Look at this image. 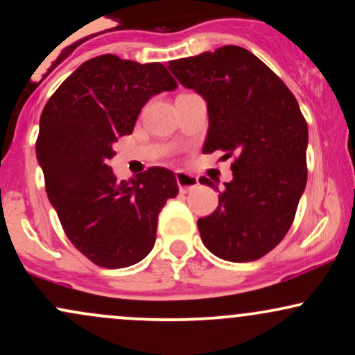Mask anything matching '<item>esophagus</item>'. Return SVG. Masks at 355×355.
Returning <instances> with one entry per match:
<instances>
[{"label":"esophagus","instance_id":"obj_1","mask_svg":"<svg viewBox=\"0 0 355 355\" xmlns=\"http://www.w3.org/2000/svg\"><path fill=\"white\" fill-rule=\"evenodd\" d=\"M177 183L178 189H180L182 193H187V191L195 190L198 187V178L193 177V175L185 173V172H177Z\"/></svg>","mask_w":355,"mask_h":355}]
</instances>
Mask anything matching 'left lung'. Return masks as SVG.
Masks as SVG:
<instances>
[{
  "label": "left lung",
  "mask_w": 355,
  "mask_h": 355,
  "mask_svg": "<svg viewBox=\"0 0 355 355\" xmlns=\"http://www.w3.org/2000/svg\"><path fill=\"white\" fill-rule=\"evenodd\" d=\"M168 70L205 100L203 153L235 157L217 210L198 218L202 242L229 262L260 259L291 229L307 183L309 130L299 103L266 63L234 44L168 61ZM200 183L215 189L205 177Z\"/></svg>",
  "instance_id": "left-lung-1"
}]
</instances>
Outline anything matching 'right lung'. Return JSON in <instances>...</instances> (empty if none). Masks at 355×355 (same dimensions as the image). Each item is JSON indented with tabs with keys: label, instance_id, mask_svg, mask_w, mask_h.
<instances>
[{
	"label": "right lung",
	"instance_id": "1",
	"mask_svg": "<svg viewBox=\"0 0 355 355\" xmlns=\"http://www.w3.org/2000/svg\"><path fill=\"white\" fill-rule=\"evenodd\" d=\"M175 88L162 63L101 55L76 68L44 105L36 158L48 200L70 242L96 266L144 260L155 245L158 214L177 197L172 170L152 166L118 182L108 165L113 144L133 132L146 101Z\"/></svg>",
	"mask_w": 355,
	"mask_h": 355
}]
</instances>
